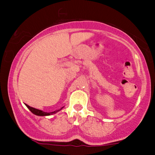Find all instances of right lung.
I'll return each mask as SVG.
<instances>
[{
  "instance_id": "1",
  "label": "right lung",
  "mask_w": 155,
  "mask_h": 155,
  "mask_svg": "<svg viewBox=\"0 0 155 155\" xmlns=\"http://www.w3.org/2000/svg\"><path fill=\"white\" fill-rule=\"evenodd\" d=\"M25 106L28 108V109H29L30 111L32 112V113L34 114L35 115H37V116H49V115H51V114H55V113H57V112L60 111V110L63 108V107H62L60 109L56 110V111H52V112H45V111H41V110H39V109H37V108L31 107V106H28V104H25Z\"/></svg>"
}]
</instances>
